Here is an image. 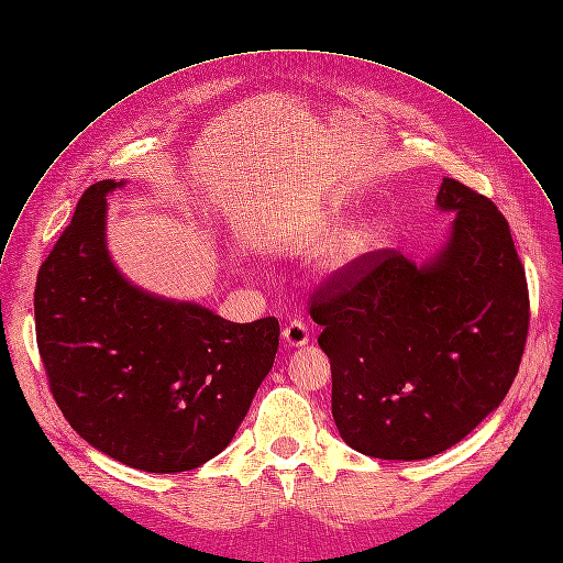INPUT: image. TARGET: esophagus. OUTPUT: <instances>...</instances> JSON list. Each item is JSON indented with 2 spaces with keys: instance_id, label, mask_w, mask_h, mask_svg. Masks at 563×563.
Masks as SVG:
<instances>
[{
  "instance_id": "1",
  "label": "esophagus",
  "mask_w": 563,
  "mask_h": 563,
  "mask_svg": "<svg viewBox=\"0 0 563 563\" xmlns=\"http://www.w3.org/2000/svg\"><path fill=\"white\" fill-rule=\"evenodd\" d=\"M283 340L289 349H301L310 342V330L303 321H289L285 328H283Z\"/></svg>"
}]
</instances>
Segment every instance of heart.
Masks as SVG:
<instances>
[{
    "label": "heart",
    "mask_w": 563,
    "mask_h": 563,
    "mask_svg": "<svg viewBox=\"0 0 563 563\" xmlns=\"http://www.w3.org/2000/svg\"><path fill=\"white\" fill-rule=\"evenodd\" d=\"M368 242H371V238H368L366 231H355V233H351L340 246L334 249V253L330 255V267H332L334 272L351 267L353 262H357V260L368 251Z\"/></svg>",
    "instance_id": "heart-1"
}]
</instances>
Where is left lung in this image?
<instances>
[{"mask_svg":"<svg viewBox=\"0 0 563 563\" xmlns=\"http://www.w3.org/2000/svg\"><path fill=\"white\" fill-rule=\"evenodd\" d=\"M437 210L453 223L434 255H364L312 296L334 426L368 457L415 462L460 443L505 400L526 349L528 283L507 219L455 178Z\"/></svg>","mask_w":563,"mask_h":563,"instance_id":"8db88e82","label":"left lung"}]
</instances>
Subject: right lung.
Listing matches in <instances>:
<instances>
[{
  "instance_id": "add662e5",
  "label": "right lung",
  "mask_w": 563,
  "mask_h": 563,
  "mask_svg": "<svg viewBox=\"0 0 563 563\" xmlns=\"http://www.w3.org/2000/svg\"><path fill=\"white\" fill-rule=\"evenodd\" d=\"M124 185H90L37 272V351L63 417L99 453L146 473L192 471L233 441L280 325L133 285L106 242V197Z\"/></svg>"
}]
</instances>
